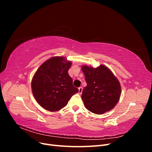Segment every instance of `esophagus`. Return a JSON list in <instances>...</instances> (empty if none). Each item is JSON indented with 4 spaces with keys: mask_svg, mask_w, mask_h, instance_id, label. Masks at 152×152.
<instances>
[{
    "mask_svg": "<svg viewBox=\"0 0 152 152\" xmlns=\"http://www.w3.org/2000/svg\"><path fill=\"white\" fill-rule=\"evenodd\" d=\"M82 93V87H79V93L81 94Z\"/></svg>",
    "mask_w": 152,
    "mask_h": 152,
    "instance_id": "1",
    "label": "esophagus"
}]
</instances>
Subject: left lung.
<instances>
[{
	"instance_id": "left-lung-1",
	"label": "left lung",
	"mask_w": 152,
	"mask_h": 152,
	"mask_svg": "<svg viewBox=\"0 0 152 152\" xmlns=\"http://www.w3.org/2000/svg\"><path fill=\"white\" fill-rule=\"evenodd\" d=\"M87 86L82 94L86 108L96 114H103L113 109L118 102L121 87L117 78L104 65L94 68L83 66Z\"/></svg>"
}]
</instances>
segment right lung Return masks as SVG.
Returning <instances> with one entry per match:
<instances>
[{
	"mask_svg": "<svg viewBox=\"0 0 152 152\" xmlns=\"http://www.w3.org/2000/svg\"><path fill=\"white\" fill-rule=\"evenodd\" d=\"M71 65L63 57H53L42 64L35 72L31 81L32 93L44 109L50 112L61 110L79 92L68 75Z\"/></svg>",
	"mask_w": 152,
	"mask_h": 152,
	"instance_id": "1",
	"label": "right lung"
}]
</instances>
